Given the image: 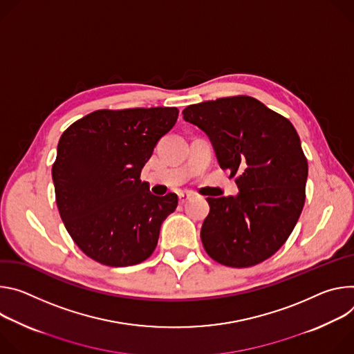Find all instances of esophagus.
I'll use <instances>...</instances> for the list:
<instances>
[{
	"mask_svg": "<svg viewBox=\"0 0 354 354\" xmlns=\"http://www.w3.org/2000/svg\"><path fill=\"white\" fill-rule=\"evenodd\" d=\"M189 198H191V194H189V192H181V194H178V203H180L181 205L185 204Z\"/></svg>",
	"mask_w": 354,
	"mask_h": 354,
	"instance_id": "esophagus-1",
	"label": "esophagus"
}]
</instances>
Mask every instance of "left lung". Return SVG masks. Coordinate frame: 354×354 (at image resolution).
I'll return each mask as SVG.
<instances>
[{"label":"left lung","mask_w":354,"mask_h":354,"mask_svg":"<svg viewBox=\"0 0 354 354\" xmlns=\"http://www.w3.org/2000/svg\"><path fill=\"white\" fill-rule=\"evenodd\" d=\"M183 115L209 138L221 169L238 177L236 195L207 198V253L229 267L264 261L286 243L305 203L308 163L295 128L245 95L194 104Z\"/></svg>","instance_id":"8db88e82"}]
</instances>
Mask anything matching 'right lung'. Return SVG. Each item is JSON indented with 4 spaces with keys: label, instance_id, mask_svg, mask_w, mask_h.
Masks as SVG:
<instances>
[{
    "label": "right lung",
    "instance_id": "right-lung-1",
    "mask_svg": "<svg viewBox=\"0 0 354 354\" xmlns=\"http://www.w3.org/2000/svg\"><path fill=\"white\" fill-rule=\"evenodd\" d=\"M177 116L176 106L100 109L63 132L52 167L56 204L71 239L93 260L127 267L156 249L178 198L153 195L139 177Z\"/></svg>",
    "mask_w": 354,
    "mask_h": 354
}]
</instances>
